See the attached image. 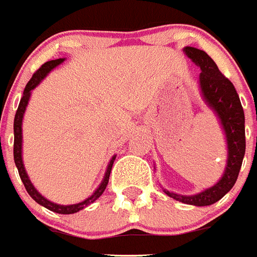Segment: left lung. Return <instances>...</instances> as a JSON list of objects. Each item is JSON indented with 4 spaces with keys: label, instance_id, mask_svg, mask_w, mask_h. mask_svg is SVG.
Masks as SVG:
<instances>
[{
    "label": "left lung",
    "instance_id": "left-lung-1",
    "mask_svg": "<svg viewBox=\"0 0 257 257\" xmlns=\"http://www.w3.org/2000/svg\"><path fill=\"white\" fill-rule=\"evenodd\" d=\"M184 54L200 69L199 89L203 100L217 116L227 143V163L223 175L213 186L195 195H179L163 188L164 194L191 206H211L220 200L236 183L245 154L244 111L239 95L229 79L220 73L206 51L192 46L183 49Z\"/></svg>",
    "mask_w": 257,
    "mask_h": 257
}]
</instances>
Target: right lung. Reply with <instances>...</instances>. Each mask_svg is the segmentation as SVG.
<instances>
[{
  "label": "right lung",
  "instance_id": "1",
  "mask_svg": "<svg viewBox=\"0 0 257 257\" xmlns=\"http://www.w3.org/2000/svg\"><path fill=\"white\" fill-rule=\"evenodd\" d=\"M65 58H58V59H53V61H49V62L44 63L42 66L36 71V73L33 74L32 79L28 82V85L25 87L24 90V95H22L21 100H20V104H18L17 112H16V116H14V163L17 166L18 174H20V178H21L22 183H24L25 188L28 191V194L32 196L34 200H36L38 204L41 206H44L45 208L47 210L53 211V212L57 213H63V215H70V213H75L79 212L81 210L86 208L87 206H90L91 203H94L96 199L99 198L100 195L103 194V191L106 190V187H107L108 183V178H110V172H111L112 164H114V161H115V157L110 159L107 164V168H106V172H104V176L100 184L98 186L95 191H94L93 194L90 195L89 198L85 199V200H82L79 203H75V204H66V206H63V204H58V203L50 202L49 199H46L45 196L37 191V188L33 186L32 180L29 179V175L26 170H25L24 166V161H22V120H24V115L25 111H26V107H28L29 99H30V96H32V90H34L37 86L40 85L41 82L44 81L45 78L47 77V74L50 73L53 69H55L57 66H59L61 63H63Z\"/></svg>",
  "mask_w": 257,
  "mask_h": 257
}]
</instances>
